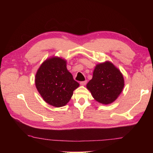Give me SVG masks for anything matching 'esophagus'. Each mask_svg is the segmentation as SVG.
Segmentation results:
<instances>
[{
	"instance_id": "34e87169",
	"label": "esophagus",
	"mask_w": 153,
	"mask_h": 153,
	"mask_svg": "<svg viewBox=\"0 0 153 153\" xmlns=\"http://www.w3.org/2000/svg\"><path fill=\"white\" fill-rule=\"evenodd\" d=\"M86 81H82V82H80V85H82V86H85V85L86 84Z\"/></svg>"
}]
</instances>
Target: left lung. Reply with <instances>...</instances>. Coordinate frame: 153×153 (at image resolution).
<instances>
[{"label":"left lung","instance_id":"left-lung-1","mask_svg":"<svg viewBox=\"0 0 153 153\" xmlns=\"http://www.w3.org/2000/svg\"><path fill=\"white\" fill-rule=\"evenodd\" d=\"M123 86V75L108 61L96 66L92 79L86 85L94 99L105 105L115 101L122 92Z\"/></svg>","mask_w":153,"mask_h":153}]
</instances>
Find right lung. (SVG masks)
I'll use <instances>...</instances> for the list:
<instances>
[{"label": "right lung", "mask_w": 153, "mask_h": 153, "mask_svg": "<svg viewBox=\"0 0 153 153\" xmlns=\"http://www.w3.org/2000/svg\"><path fill=\"white\" fill-rule=\"evenodd\" d=\"M35 84L44 100L55 107H63L79 86L67 69L66 61L59 57L46 60L36 75Z\"/></svg>", "instance_id": "add662e5"}]
</instances>
